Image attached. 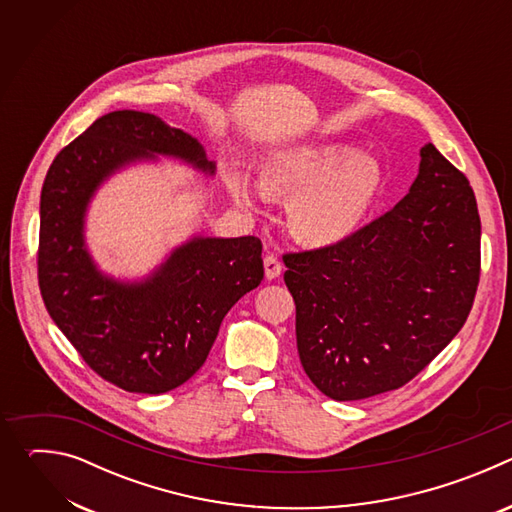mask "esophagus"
Returning a JSON list of instances; mask_svg holds the SVG:
<instances>
[{"label": "esophagus", "instance_id": "1", "mask_svg": "<svg viewBox=\"0 0 512 512\" xmlns=\"http://www.w3.org/2000/svg\"><path fill=\"white\" fill-rule=\"evenodd\" d=\"M263 267H265V277H267V279L279 277V275H281V269H283V265L279 263V259H277L273 253H267V255H265Z\"/></svg>", "mask_w": 512, "mask_h": 512}]
</instances>
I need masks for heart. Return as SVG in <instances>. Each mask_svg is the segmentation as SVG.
<instances>
[{"label":"heart","instance_id":"heart-1","mask_svg":"<svg viewBox=\"0 0 512 512\" xmlns=\"http://www.w3.org/2000/svg\"><path fill=\"white\" fill-rule=\"evenodd\" d=\"M235 202L247 210L257 200L247 180H227ZM381 186L379 162L338 143L300 145L269 156L257 170L265 198H289L287 218L294 235L312 245H334L354 233Z\"/></svg>","mask_w":512,"mask_h":512}]
</instances>
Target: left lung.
Here are the masks:
<instances>
[{
  "mask_svg": "<svg viewBox=\"0 0 512 512\" xmlns=\"http://www.w3.org/2000/svg\"><path fill=\"white\" fill-rule=\"evenodd\" d=\"M409 194L340 243L285 253L310 381L334 401L409 383L464 326L480 279L468 178L425 143Z\"/></svg>",
  "mask_w": 512,
  "mask_h": 512,
  "instance_id": "8db88e82",
  "label": "left lung"
}]
</instances>
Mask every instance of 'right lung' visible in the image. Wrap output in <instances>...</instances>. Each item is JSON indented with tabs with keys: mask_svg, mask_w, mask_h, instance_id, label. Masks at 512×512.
Masks as SVG:
<instances>
[{
	"mask_svg": "<svg viewBox=\"0 0 512 512\" xmlns=\"http://www.w3.org/2000/svg\"><path fill=\"white\" fill-rule=\"evenodd\" d=\"M156 156L214 174L190 133L152 113L113 111L60 150L40 196L38 283L50 318L99 377L145 395L186 383L227 312L263 279L257 237H192L141 281L97 269L85 245L91 198L121 168Z\"/></svg>",
	"mask_w": 512,
	"mask_h": 512,
	"instance_id": "1",
	"label": "right lung"
}]
</instances>
